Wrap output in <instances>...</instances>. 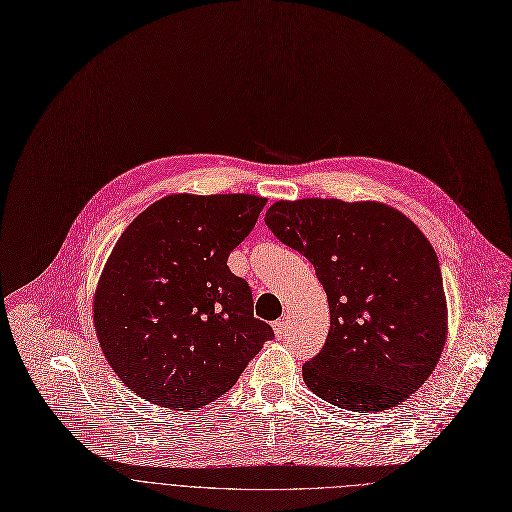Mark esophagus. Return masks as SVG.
Instances as JSON below:
<instances>
[{"label": "esophagus", "mask_w": 512, "mask_h": 512, "mask_svg": "<svg viewBox=\"0 0 512 512\" xmlns=\"http://www.w3.org/2000/svg\"><path fill=\"white\" fill-rule=\"evenodd\" d=\"M273 329H275V335L281 339V337H285V333H287V321L285 319H277L275 323H273Z\"/></svg>", "instance_id": "obj_1"}]
</instances>
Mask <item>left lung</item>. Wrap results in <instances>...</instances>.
I'll return each mask as SVG.
<instances>
[{
	"instance_id": "obj_1",
	"label": "left lung",
	"mask_w": 512,
	"mask_h": 512,
	"mask_svg": "<svg viewBox=\"0 0 512 512\" xmlns=\"http://www.w3.org/2000/svg\"><path fill=\"white\" fill-rule=\"evenodd\" d=\"M265 225L315 269L329 331L303 364L307 388L352 412H384L434 372L446 342L438 257L422 231L380 203L279 201Z\"/></svg>"
}]
</instances>
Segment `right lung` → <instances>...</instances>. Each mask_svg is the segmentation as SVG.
Returning a JSON list of instances; mask_svg holds the SVG:
<instances>
[{"instance_id": "1", "label": "right lung", "mask_w": 512, "mask_h": 512, "mask_svg": "<svg viewBox=\"0 0 512 512\" xmlns=\"http://www.w3.org/2000/svg\"><path fill=\"white\" fill-rule=\"evenodd\" d=\"M265 199L173 195L120 235L100 277L94 323L122 384L156 406L195 410L229 392L273 327L231 273V251Z\"/></svg>"}]
</instances>
